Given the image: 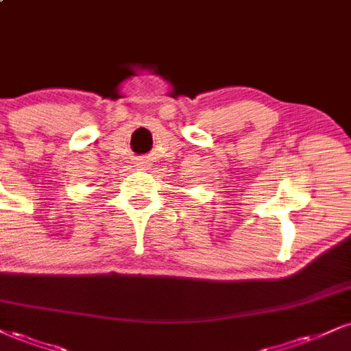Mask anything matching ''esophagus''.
<instances>
[{
    "label": "esophagus",
    "mask_w": 351,
    "mask_h": 351,
    "mask_svg": "<svg viewBox=\"0 0 351 351\" xmlns=\"http://www.w3.org/2000/svg\"><path fill=\"white\" fill-rule=\"evenodd\" d=\"M145 162H138V167H145V165H143Z\"/></svg>",
    "instance_id": "34e87169"
}]
</instances>
